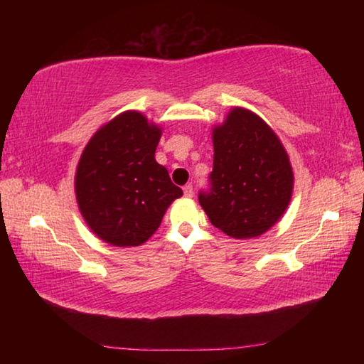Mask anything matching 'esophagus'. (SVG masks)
Wrapping results in <instances>:
<instances>
[{
    "label": "esophagus",
    "instance_id": "obj_1",
    "mask_svg": "<svg viewBox=\"0 0 364 364\" xmlns=\"http://www.w3.org/2000/svg\"><path fill=\"white\" fill-rule=\"evenodd\" d=\"M183 193H184V196H186V197H193L194 196V189H193V186H191V184H186V186L183 188Z\"/></svg>",
    "mask_w": 364,
    "mask_h": 364
}]
</instances>
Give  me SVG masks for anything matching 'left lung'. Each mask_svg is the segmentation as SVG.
Here are the masks:
<instances>
[{
    "label": "left lung",
    "instance_id": "obj_1",
    "mask_svg": "<svg viewBox=\"0 0 364 364\" xmlns=\"http://www.w3.org/2000/svg\"><path fill=\"white\" fill-rule=\"evenodd\" d=\"M210 193L199 204L210 223L234 239L262 236L287 210L294 171L278 134L255 112L232 107L212 128Z\"/></svg>",
    "mask_w": 364,
    "mask_h": 364
}]
</instances>
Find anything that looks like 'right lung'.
Wrapping results in <instances>:
<instances>
[{
  "instance_id": "right-lung-1",
  "label": "right lung",
  "mask_w": 364,
  "mask_h": 364,
  "mask_svg": "<svg viewBox=\"0 0 364 364\" xmlns=\"http://www.w3.org/2000/svg\"><path fill=\"white\" fill-rule=\"evenodd\" d=\"M162 127L125 110L97 130L80 156L75 196L85 223L115 247L144 244L183 191L157 164Z\"/></svg>"
}]
</instances>
